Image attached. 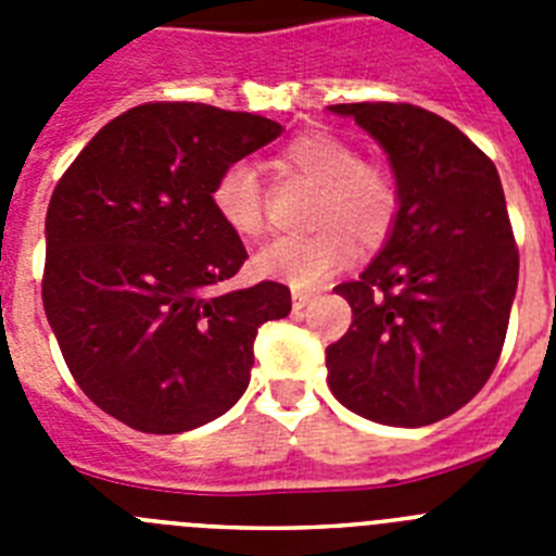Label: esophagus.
Instances as JSON below:
<instances>
[{
  "instance_id": "obj_1",
  "label": "esophagus",
  "mask_w": 556,
  "mask_h": 556,
  "mask_svg": "<svg viewBox=\"0 0 556 556\" xmlns=\"http://www.w3.org/2000/svg\"><path fill=\"white\" fill-rule=\"evenodd\" d=\"M314 298H317V292H314V289H294V292H292V303H294V308L308 306V303H312Z\"/></svg>"
}]
</instances>
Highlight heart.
I'll return each instance as SVG.
<instances>
[{
  "instance_id": "heart-1",
  "label": "heart",
  "mask_w": 556,
  "mask_h": 556,
  "mask_svg": "<svg viewBox=\"0 0 556 556\" xmlns=\"http://www.w3.org/2000/svg\"><path fill=\"white\" fill-rule=\"evenodd\" d=\"M278 166L320 189L308 214V225L317 230L264 244L255 255L262 275L298 289L320 287L328 275L351 262L356 242L372 250L390 239L401 208L395 180L384 169L365 164L351 141L326 130L303 132L283 147ZM211 205L236 236L253 239L267 228L262 178L244 161L219 172L211 186Z\"/></svg>"
}]
</instances>
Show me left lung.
I'll return each mask as SVG.
<instances>
[{"label":"left lung","mask_w":556,"mask_h":556,"mask_svg":"<svg viewBox=\"0 0 556 556\" xmlns=\"http://www.w3.org/2000/svg\"><path fill=\"white\" fill-rule=\"evenodd\" d=\"M390 155L397 223L356 281L333 287L353 323L326 348L339 404L417 429L488 384L518 289V248L498 169L448 119L409 102L331 105Z\"/></svg>","instance_id":"obj_1"}]
</instances>
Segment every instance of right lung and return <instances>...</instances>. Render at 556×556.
<instances>
[{"label":"right lung","instance_id":"add662e5","mask_svg":"<svg viewBox=\"0 0 556 556\" xmlns=\"http://www.w3.org/2000/svg\"><path fill=\"white\" fill-rule=\"evenodd\" d=\"M255 113L147 102L108 122L58 180L47 208L43 312L102 412L180 434L244 395L253 342L292 308L289 287L225 292L248 258L211 186L281 136Z\"/></svg>","mask_w":556,"mask_h":556}]
</instances>
